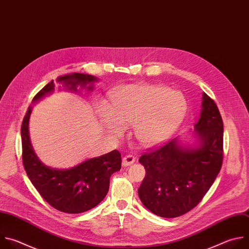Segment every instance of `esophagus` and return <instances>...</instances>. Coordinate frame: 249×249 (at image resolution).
Segmentation results:
<instances>
[{
  "label": "esophagus",
  "mask_w": 249,
  "mask_h": 249,
  "mask_svg": "<svg viewBox=\"0 0 249 249\" xmlns=\"http://www.w3.org/2000/svg\"><path fill=\"white\" fill-rule=\"evenodd\" d=\"M135 162V157L132 155H127L125 157L123 158V166L124 167H127L130 166L131 164H133Z\"/></svg>",
  "instance_id": "1"
}]
</instances>
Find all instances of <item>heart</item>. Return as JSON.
I'll list each match as a JSON object with an SVG mask.
<instances>
[{
  "instance_id": "1",
  "label": "heart",
  "mask_w": 249,
  "mask_h": 249,
  "mask_svg": "<svg viewBox=\"0 0 249 249\" xmlns=\"http://www.w3.org/2000/svg\"><path fill=\"white\" fill-rule=\"evenodd\" d=\"M186 112V100L179 91L161 84H129L113 95L112 112L99 111L102 123L116 135L124 126L133 125L136 139L153 146L169 137L181 123Z\"/></svg>"
}]
</instances>
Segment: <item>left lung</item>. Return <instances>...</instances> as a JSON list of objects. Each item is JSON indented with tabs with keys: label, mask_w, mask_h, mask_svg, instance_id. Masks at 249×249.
Here are the masks:
<instances>
[{
	"label": "left lung",
	"mask_w": 249,
	"mask_h": 249,
	"mask_svg": "<svg viewBox=\"0 0 249 249\" xmlns=\"http://www.w3.org/2000/svg\"><path fill=\"white\" fill-rule=\"evenodd\" d=\"M200 119L194 125L199 146L183 147L177 138L143 154L146 175L138 195L157 216L177 218L199 203L223 163L224 125L216 103L203 93Z\"/></svg>",
	"instance_id": "obj_1"
}]
</instances>
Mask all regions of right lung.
<instances>
[{
    "mask_svg": "<svg viewBox=\"0 0 249 249\" xmlns=\"http://www.w3.org/2000/svg\"><path fill=\"white\" fill-rule=\"evenodd\" d=\"M58 81L64 82L69 90L77 91L78 85L86 87V84L97 81V78L75 72L60 76ZM54 89L55 83L52 80L35 95L33 102L39 101ZM87 89L92 90L93 86L89 85ZM31 111L29 107L21 124L22 162L30 181L44 199L61 212L78 214L94 208L107 195L111 176L121 170V153L113 150L66 170L47 167L37 158L30 142L28 123Z\"/></svg>",
    "mask_w": 249,
    "mask_h": 249,
    "instance_id": "add662e5",
    "label": "right lung"
}]
</instances>
